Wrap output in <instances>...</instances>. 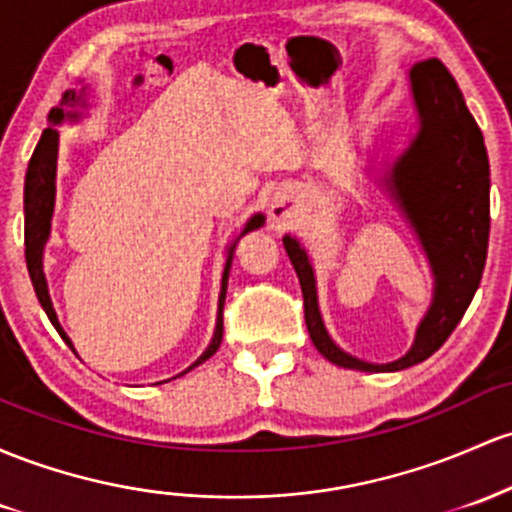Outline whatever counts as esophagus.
Returning a JSON list of instances; mask_svg holds the SVG:
<instances>
[{"mask_svg": "<svg viewBox=\"0 0 512 512\" xmlns=\"http://www.w3.org/2000/svg\"><path fill=\"white\" fill-rule=\"evenodd\" d=\"M274 213H277V216H284L286 213V199H282V196H279V199H274Z\"/></svg>", "mask_w": 512, "mask_h": 512, "instance_id": "1", "label": "esophagus"}]
</instances>
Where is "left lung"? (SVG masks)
<instances>
[{
    "mask_svg": "<svg viewBox=\"0 0 512 512\" xmlns=\"http://www.w3.org/2000/svg\"><path fill=\"white\" fill-rule=\"evenodd\" d=\"M408 80L418 131L393 162H384L379 179L413 230L432 274V301L415 328L411 350L386 364L364 362L342 350L320 316L316 272L306 247L294 235L282 238L299 277L313 345L328 362L357 372H401L440 350L474 299L486 265L491 170L484 136L440 60L415 63Z\"/></svg>",
    "mask_w": 512,
    "mask_h": 512,
    "instance_id": "8db88e82",
    "label": "left lung"
}]
</instances>
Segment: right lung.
Returning a JSON list of instances; mask_svg holds the SVG:
<instances>
[{"label": "right lung", "mask_w": 512, "mask_h": 512, "mask_svg": "<svg viewBox=\"0 0 512 512\" xmlns=\"http://www.w3.org/2000/svg\"><path fill=\"white\" fill-rule=\"evenodd\" d=\"M89 84H82L80 92L77 89H67L60 99V104L55 109H50L48 114V128L41 133V140H38L36 150H33L31 160H28L26 170V182H24V245H26V267L28 274H31L33 291H36L38 301H41L43 311L53 328L58 330L60 338H63L67 345L75 352V345L67 338V333L60 325L58 313L53 308V299H50L48 291V279L46 272H43V250H46L50 240V226H53V211H55V177H58V145H60V133L58 126L63 123H77L84 116V111L89 109ZM265 226V213H255L250 221L245 223V228L230 240L226 247V267H223V279H221V294H218V316H216V328H213V338L209 342L201 357L196 359L194 364H189L182 374L192 372L194 367L204 364L206 359L216 355V350L221 347L223 340V303H226V291H228V274L230 265H233V252L238 240L243 235L250 233V230H257ZM177 374V376H182ZM172 376V379H177ZM170 381V379H167Z\"/></svg>", "instance_id": "add662e5"}]
</instances>
